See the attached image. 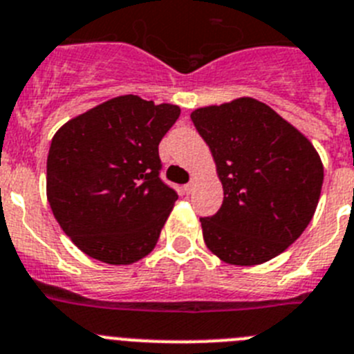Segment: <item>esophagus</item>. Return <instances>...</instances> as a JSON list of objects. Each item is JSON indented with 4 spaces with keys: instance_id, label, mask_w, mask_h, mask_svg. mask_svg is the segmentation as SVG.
I'll return each instance as SVG.
<instances>
[{
    "instance_id": "34e87169",
    "label": "esophagus",
    "mask_w": 354,
    "mask_h": 354,
    "mask_svg": "<svg viewBox=\"0 0 354 354\" xmlns=\"http://www.w3.org/2000/svg\"><path fill=\"white\" fill-rule=\"evenodd\" d=\"M183 190H185V194H192V192H194V181L187 183V185L183 187Z\"/></svg>"
}]
</instances>
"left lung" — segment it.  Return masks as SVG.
I'll return each instance as SVG.
<instances>
[{
  "label": "left lung",
  "instance_id": "8db88e82",
  "mask_svg": "<svg viewBox=\"0 0 354 354\" xmlns=\"http://www.w3.org/2000/svg\"><path fill=\"white\" fill-rule=\"evenodd\" d=\"M210 147L224 199L201 217L208 250L232 266H258L283 253L317 208L324 169L290 122L253 97L190 113Z\"/></svg>",
  "mask_w": 354,
  "mask_h": 354
}]
</instances>
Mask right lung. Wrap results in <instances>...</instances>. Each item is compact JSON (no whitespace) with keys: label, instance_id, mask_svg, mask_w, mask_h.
Instances as JSON below:
<instances>
[{"label":"right lung","instance_id":"1","mask_svg":"<svg viewBox=\"0 0 354 354\" xmlns=\"http://www.w3.org/2000/svg\"><path fill=\"white\" fill-rule=\"evenodd\" d=\"M180 118L176 104L128 94L97 104L55 133L46 194L80 250L112 266L153 251L176 190L160 180L158 144Z\"/></svg>","mask_w":354,"mask_h":354}]
</instances>
